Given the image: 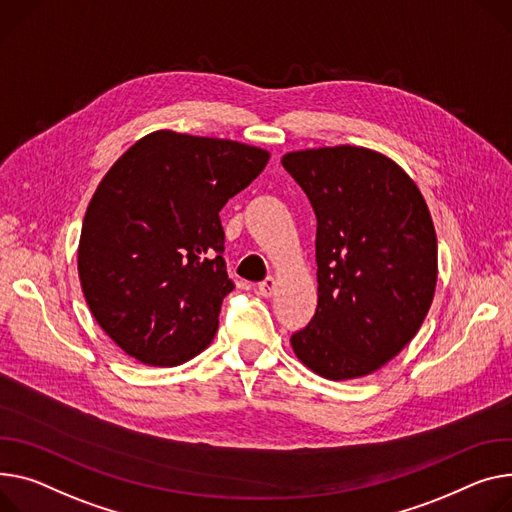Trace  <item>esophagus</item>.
I'll list each match as a JSON object with an SVG mask.
<instances>
[{
	"instance_id": "1",
	"label": "esophagus",
	"mask_w": 512,
	"mask_h": 512,
	"mask_svg": "<svg viewBox=\"0 0 512 512\" xmlns=\"http://www.w3.org/2000/svg\"><path fill=\"white\" fill-rule=\"evenodd\" d=\"M257 290H259V294L261 296H271V294H274V290H276V280L274 278H265L263 282H259V286H257Z\"/></svg>"
}]
</instances>
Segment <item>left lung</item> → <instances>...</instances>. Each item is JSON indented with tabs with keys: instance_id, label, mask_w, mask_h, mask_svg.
Instances as JSON below:
<instances>
[{
	"instance_id": "left-lung-1",
	"label": "left lung",
	"mask_w": 512,
	"mask_h": 512,
	"mask_svg": "<svg viewBox=\"0 0 512 512\" xmlns=\"http://www.w3.org/2000/svg\"><path fill=\"white\" fill-rule=\"evenodd\" d=\"M282 164L317 216V311L292 350L325 379L366 377L412 342L432 304L428 206L391 158L366 148L300 150Z\"/></svg>"
}]
</instances>
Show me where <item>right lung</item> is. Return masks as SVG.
Here are the masks:
<instances>
[{
    "label": "right lung",
    "mask_w": 512,
    "mask_h": 512,
    "mask_svg": "<svg viewBox=\"0 0 512 512\" xmlns=\"http://www.w3.org/2000/svg\"><path fill=\"white\" fill-rule=\"evenodd\" d=\"M269 154L232 140L154 131L96 187L78 274L96 323L131 358L179 366L216 335L226 274L220 210Z\"/></svg>",
    "instance_id": "right-lung-1"
}]
</instances>
